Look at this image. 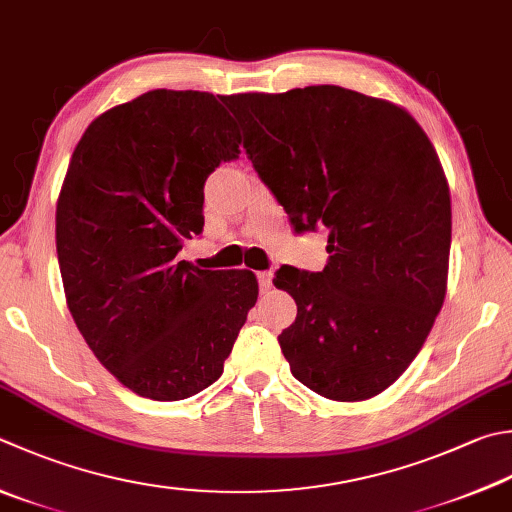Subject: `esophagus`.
I'll return each instance as SVG.
<instances>
[{
    "mask_svg": "<svg viewBox=\"0 0 512 512\" xmlns=\"http://www.w3.org/2000/svg\"><path fill=\"white\" fill-rule=\"evenodd\" d=\"M256 276H258V285H260V289H263V292H267V289L272 287V278H274V274H272V272H258Z\"/></svg>",
    "mask_w": 512,
    "mask_h": 512,
    "instance_id": "1",
    "label": "esophagus"
}]
</instances>
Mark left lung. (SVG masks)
<instances>
[{"instance_id": "obj_1", "label": "left lung", "mask_w": 512, "mask_h": 512, "mask_svg": "<svg viewBox=\"0 0 512 512\" xmlns=\"http://www.w3.org/2000/svg\"><path fill=\"white\" fill-rule=\"evenodd\" d=\"M223 102L294 229L330 231L323 272L274 278L298 310L278 336L292 374L332 401L376 397L446 298L452 209L435 147L403 106L334 84Z\"/></svg>"}]
</instances>
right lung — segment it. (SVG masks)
<instances>
[{
    "label": "right lung",
    "instance_id": "1",
    "mask_svg": "<svg viewBox=\"0 0 512 512\" xmlns=\"http://www.w3.org/2000/svg\"><path fill=\"white\" fill-rule=\"evenodd\" d=\"M220 100L156 89L104 111L57 198L66 305L98 361L144 399H189L214 383L258 298L249 269L176 258L205 227L207 176L240 153Z\"/></svg>",
    "mask_w": 512,
    "mask_h": 512
}]
</instances>
